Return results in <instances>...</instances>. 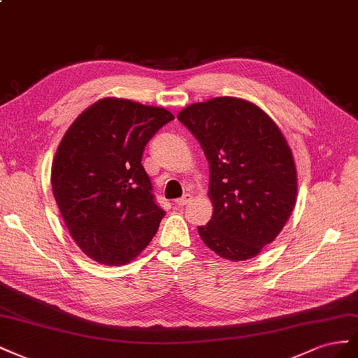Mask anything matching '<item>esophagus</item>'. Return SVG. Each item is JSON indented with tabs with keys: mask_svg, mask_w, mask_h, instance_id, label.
<instances>
[{
	"mask_svg": "<svg viewBox=\"0 0 358 358\" xmlns=\"http://www.w3.org/2000/svg\"><path fill=\"white\" fill-rule=\"evenodd\" d=\"M190 201H192V196L190 195H185L182 198H178L176 201V203H177V206H180V207H185V206H187Z\"/></svg>",
	"mask_w": 358,
	"mask_h": 358,
	"instance_id": "1",
	"label": "esophagus"
}]
</instances>
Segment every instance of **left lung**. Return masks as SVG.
<instances>
[{
	"instance_id": "1",
	"label": "left lung",
	"mask_w": 358,
	"mask_h": 358,
	"mask_svg": "<svg viewBox=\"0 0 358 358\" xmlns=\"http://www.w3.org/2000/svg\"><path fill=\"white\" fill-rule=\"evenodd\" d=\"M210 165L213 216L199 237L219 257L255 258L287 223L297 171L282 131L262 109L236 97L193 103L178 114Z\"/></svg>"
}]
</instances>
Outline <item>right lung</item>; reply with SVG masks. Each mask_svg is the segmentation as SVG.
<instances>
[{
  "label": "right lung",
  "mask_w": 358,
  "mask_h": 358,
  "mask_svg": "<svg viewBox=\"0 0 358 358\" xmlns=\"http://www.w3.org/2000/svg\"><path fill=\"white\" fill-rule=\"evenodd\" d=\"M169 110L101 99L69 127L52 163L54 196L70 236L100 264L122 265L144 250L166 211L142 166Z\"/></svg>",
  "instance_id": "1"
}]
</instances>
